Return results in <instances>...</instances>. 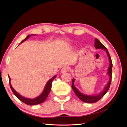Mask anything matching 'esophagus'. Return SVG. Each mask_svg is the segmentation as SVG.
Segmentation results:
<instances>
[{
  "mask_svg": "<svg viewBox=\"0 0 127 127\" xmlns=\"http://www.w3.org/2000/svg\"><path fill=\"white\" fill-rule=\"evenodd\" d=\"M69 70V68L68 66H64L61 69V72L62 73L66 72L68 71Z\"/></svg>",
  "mask_w": 127,
  "mask_h": 127,
  "instance_id": "esophagus-1",
  "label": "esophagus"
}]
</instances>
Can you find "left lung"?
<instances>
[{
  "mask_svg": "<svg viewBox=\"0 0 127 127\" xmlns=\"http://www.w3.org/2000/svg\"><path fill=\"white\" fill-rule=\"evenodd\" d=\"M94 46L95 47L96 49H102L103 50L106 52L107 56L109 57V61H110V66L108 68V74L110 76V79L109 80V83L107 84L106 86L105 87L104 90H103V92H102L101 93H99V94L97 95H94V96H89V95H86L83 94L82 93H80V92L77 89V88L75 87L74 85V83L75 80L74 79H72V85H71V87L72 88L73 91L75 92V93L76 94V95L77 96L80 100L83 102H86V103H95L97 102L98 101H99V99H101L102 97H103V96L108 91L110 85H111V79H112V60H111V58L110 56L109 53L107 51V48L101 42L99 41L98 39H95V42H94Z\"/></svg>",
  "mask_w": 127,
  "mask_h": 127,
  "instance_id": "left-lung-1",
  "label": "left lung"
}]
</instances>
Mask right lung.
<instances>
[{
	"instance_id": "add662e5",
	"label": "right lung",
	"mask_w": 127,
	"mask_h": 127,
	"mask_svg": "<svg viewBox=\"0 0 127 127\" xmlns=\"http://www.w3.org/2000/svg\"><path fill=\"white\" fill-rule=\"evenodd\" d=\"M32 35H35V34L34 35H28L27 36L25 39L23 40L21 42V43H23V42H24L25 41H26L27 39H28ZM19 44V45H20ZM57 76H55L53 77H52L51 79H50L49 81L48 82V83H47L45 85V87L44 88V90L43 91V92H42V93L39 96L35 98H33V99H30V98H25L23 96H22L21 95L19 94L17 92H16L15 91L14 88L12 87L11 85V84H10V77L8 76V78H9V85H10V87L11 88V91L13 92V93L14 94V95L16 96L20 99V101H21L22 102H23V103L29 105H36V104H39L42 103H43L45 101V100L46 99H47L48 96L50 93V92L51 91V85H52V80L54 79Z\"/></svg>"
}]
</instances>
